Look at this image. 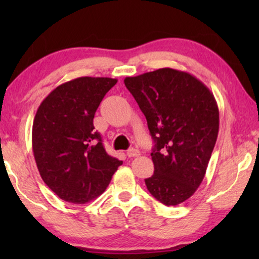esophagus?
I'll return each mask as SVG.
<instances>
[{
	"label": "esophagus",
	"instance_id": "obj_1",
	"mask_svg": "<svg viewBox=\"0 0 259 259\" xmlns=\"http://www.w3.org/2000/svg\"><path fill=\"white\" fill-rule=\"evenodd\" d=\"M140 155V151L137 150V148H130L127 151V157L128 158H134V157H139Z\"/></svg>",
	"mask_w": 259,
	"mask_h": 259
}]
</instances>
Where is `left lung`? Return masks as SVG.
<instances>
[{
    "label": "left lung",
    "mask_w": 259,
    "mask_h": 259,
    "mask_svg": "<svg viewBox=\"0 0 259 259\" xmlns=\"http://www.w3.org/2000/svg\"><path fill=\"white\" fill-rule=\"evenodd\" d=\"M123 82L155 141L147 190L167 206L183 203L206 173L219 131L217 101L196 76L172 68L128 76Z\"/></svg>",
    "instance_id": "1"
}]
</instances>
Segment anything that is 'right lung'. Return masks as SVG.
Instances as JSON below:
<instances>
[{
    "instance_id": "obj_1",
    "label": "right lung",
    "mask_w": 259,
    "mask_h": 259,
    "mask_svg": "<svg viewBox=\"0 0 259 259\" xmlns=\"http://www.w3.org/2000/svg\"><path fill=\"white\" fill-rule=\"evenodd\" d=\"M118 82L82 76L52 91L38 106L31 144L40 176L62 200L84 204L100 196L122 164L107 154L93 119L106 93Z\"/></svg>"
}]
</instances>
